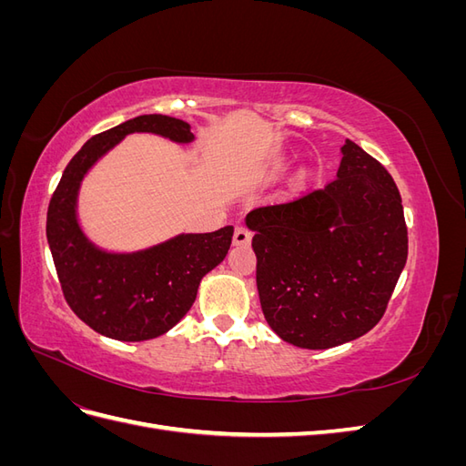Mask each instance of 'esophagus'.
<instances>
[{"mask_svg":"<svg viewBox=\"0 0 466 466\" xmlns=\"http://www.w3.org/2000/svg\"><path fill=\"white\" fill-rule=\"evenodd\" d=\"M250 231L247 228H243V225H238V228H235V233H233V245L241 247V245H248L250 243Z\"/></svg>","mask_w":466,"mask_h":466,"instance_id":"obj_1","label":"esophagus"}]
</instances>
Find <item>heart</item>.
Listing matches in <instances>:
<instances>
[{"label": "heart", "instance_id": "obj_1", "mask_svg": "<svg viewBox=\"0 0 466 466\" xmlns=\"http://www.w3.org/2000/svg\"><path fill=\"white\" fill-rule=\"evenodd\" d=\"M284 167H286V163H284V161H281V163H278V165H276L278 171H279V168H284Z\"/></svg>", "mask_w": 466, "mask_h": 466}]
</instances>
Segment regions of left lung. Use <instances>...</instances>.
Instances as JSON below:
<instances>
[{"label":"left lung","mask_w":466,"mask_h":466,"mask_svg":"<svg viewBox=\"0 0 466 466\" xmlns=\"http://www.w3.org/2000/svg\"><path fill=\"white\" fill-rule=\"evenodd\" d=\"M255 231L257 288L281 340L327 350L356 340L385 315L408 257L397 185L351 139L336 178L247 216Z\"/></svg>","instance_id":"obj_1"}]
</instances>
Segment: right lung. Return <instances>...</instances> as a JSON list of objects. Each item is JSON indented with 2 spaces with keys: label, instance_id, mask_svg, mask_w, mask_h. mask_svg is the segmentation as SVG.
<instances>
[{
  "label": "right lung",
  "instance_id": "obj_1",
  "mask_svg": "<svg viewBox=\"0 0 466 466\" xmlns=\"http://www.w3.org/2000/svg\"><path fill=\"white\" fill-rule=\"evenodd\" d=\"M136 132L190 144V124L173 116L144 115L93 136L54 190L46 216V238L64 298L72 311L106 338L151 340L171 330L196 299L202 278L223 262L233 228L214 233H180L165 243L108 252L91 243L77 221V194L89 168L118 142Z\"/></svg>",
  "mask_w": 466,
  "mask_h": 466
}]
</instances>
